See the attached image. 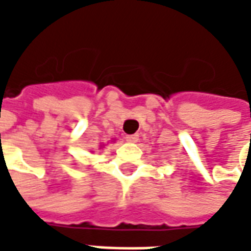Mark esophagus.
I'll return each mask as SVG.
<instances>
[{
  "label": "esophagus",
  "mask_w": 251,
  "mask_h": 251,
  "mask_svg": "<svg viewBox=\"0 0 251 251\" xmlns=\"http://www.w3.org/2000/svg\"><path fill=\"white\" fill-rule=\"evenodd\" d=\"M126 141L127 142H137L138 141V136L137 134H129V136H126Z\"/></svg>",
  "instance_id": "1"
}]
</instances>
